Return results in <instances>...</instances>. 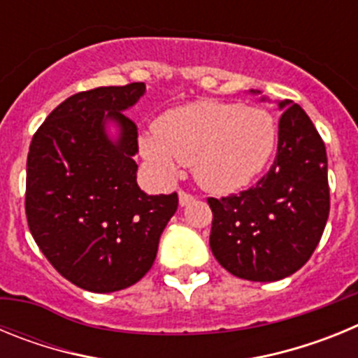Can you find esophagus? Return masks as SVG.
Here are the masks:
<instances>
[{"mask_svg":"<svg viewBox=\"0 0 358 358\" xmlns=\"http://www.w3.org/2000/svg\"><path fill=\"white\" fill-rule=\"evenodd\" d=\"M195 197L192 194H188V192H185V189H181L179 192V204L181 206H186V204H189V202H194Z\"/></svg>","mask_w":358,"mask_h":358,"instance_id":"obj_1","label":"esophagus"}]
</instances>
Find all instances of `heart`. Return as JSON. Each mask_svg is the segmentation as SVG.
<instances>
[{
  "label": "heart",
  "instance_id": "1",
  "mask_svg": "<svg viewBox=\"0 0 358 358\" xmlns=\"http://www.w3.org/2000/svg\"><path fill=\"white\" fill-rule=\"evenodd\" d=\"M276 143L278 125L267 110L201 100L164 113L140 147L163 176H172L177 163L192 164L199 185L229 194L267 166Z\"/></svg>",
  "mask_w": 358,
  "mask_h": 358
}]
</instances>
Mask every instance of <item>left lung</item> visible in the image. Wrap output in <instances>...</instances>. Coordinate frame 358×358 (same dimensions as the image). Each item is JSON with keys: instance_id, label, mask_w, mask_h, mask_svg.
I'll list each match as a JSON object with an SVG mask.
<instances>
[{"instance_id": "obj_1", "label": "left lung", "mask_w": 358, "mask_h": 358, "mask_svg": "<svg viewBox=\"0 0 358 358\" xmlns=\"http://www.w3.org/2000/svg\"><path fill=\"white\" fill-rule=\"evenodd\" d=\"M280 109L278 152L268 172L240 194L208 199L211 252L242 280L278 281L299 271L330 213L324 141L297 103L285 100Z\"/></svg>"}]
</instances>
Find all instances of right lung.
I'll return each mask as SVG.
<instances>
[{
    "label": "right lung",
    "mask_w": 358,
    "mask_h": 358,
    "mask_svg": "<svg viewBox=\"0 0 358 358\" xmlns=\"http://www.w3.org/2000/svg\"><path fill=\"white\" fill-rule=\"evenodd\" d=\"M143 82L66 98L31 138L24 210L30 233L55 271L90 292L127 289L150 271L177 194L147 195L136 182L138 127L122 110ZM119 123L110 142L105 122Z\"/></svg>",
    "instance_id": "add662e5"
}]
</instances>
